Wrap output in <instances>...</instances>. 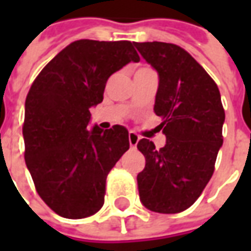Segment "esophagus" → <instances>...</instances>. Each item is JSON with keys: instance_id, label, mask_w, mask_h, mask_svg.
<instances>
[{"instance_id": "34e87169", "label": "esophagus", "mask_w": 251, "mask_h": 251, "mask_svg": "<svg viewBox=\"0 0 251 251\" xmlns=\"http://www.w3.org/2000/svg\"><path fill=\"white\" fill-rule=\"evenodd\" d=\"M138 141H140V137L137 136L134 131H130L129 133V144H130V147H136Z\"/></svg>"}]
</instances>
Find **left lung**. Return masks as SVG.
Wrapping results in <instances>:
<instances>
[{
	"instance_id": "obj_1",
	"label": "left lung",
	"mask_w": 251,
	"mask_h": 251,
	"mask_svg": "<svg viewBox=\"0 0 251 251\" xmlns=\"http://www.w3.org/2000/svg\"><path fill=\"white\" fill-rule=\"evenodd\" d=\"M157 71L154 113L167 137L163 148L137 144L145 168L137 175L140 200L148 210L177 214L199 198L214 174L223 144L225 110L216 83L183 48L169 43H134Z\"/></svg>"
}]
</instances>
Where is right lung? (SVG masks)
Listing matches in <instances>:
<instances>
[{
    "instance_id": "1",
    "label": "right lung",
    "mask_w": 251,
    "mask_h": 251,
    "mask_svg": "<svg viewBox=\"0 0 251 251\" xmlns=\"http://www.w3.org/2000/svg\"><path fill=\"white\" fill-rule=\"evenodd\" d=\"M140 60L130 41L77 40L48 63L25 99V163L36 191L57 215L82 219L104 203L106 177L129 149V131L88 127L106 82Z\"/></svg>"
}]
</instances>
